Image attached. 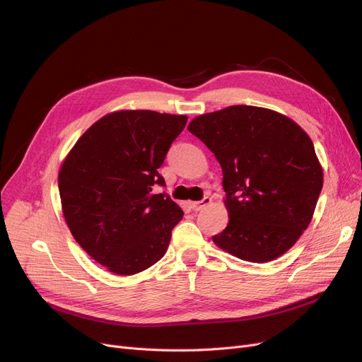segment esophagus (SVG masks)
<instances>
[{"mask_svg":"<svg viewBox=\"0 0 362 362\" xmlns=\"http://www.w3.org/2000/svg\"><path fill=\"white\" fill-rule=\"evenodd\" d=\"M211 204V198L210 197H204L201 201H198V202H191L189 204V206L192 208L194 211H201L202 208H205L206 205H210Z\"/></svg>","mask_w":362,"mask_h":362,"instance_id":"34e87169","label":"esophagus"}]
</instances>
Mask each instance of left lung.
Returning a JSON list of instances; mask_svg holds the SVG:
<instances>
[{"label": "left lung", "instance_id": "left-lung-1", "mask_svg": "<svg viewBox=\"0 0 362 362\" xmlns=\"http://www.w3.org/2000/svg\"><path fill=\"white\" fill-rule=\"evenodd\" d=\"M187 130L214 152L223 170L229 224L218 248L251 262L291 250L307 229L322 187L310 136L276 111L232 105L195 117Z\"/></svg>", "mask_w": 362, "mask_h": 362}]
</instances>
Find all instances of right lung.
Segmentation results:
<instances>
[{"label":"right lung","instance_id":"right-lung-1","mask_svg":"<svg viewBox=\"0 0 362 362\" xmlns=\"http://www.w3.org/2000/svg\"><path fill=\"white\" fill-rule=\"evenodd\" d=\"M187 122L149 110L116 111L93 123L64 160L59 189L69 229L108 272L130 276L167 251L180 206L165 192L158 168Z\"/></svg>","mask_w":362,"mask_h":362}]
</instances>
